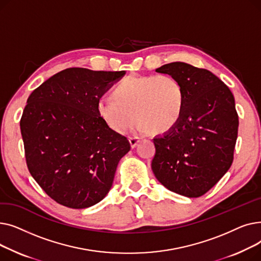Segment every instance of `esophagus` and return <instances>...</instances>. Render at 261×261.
<instances>
[{
  "label": "esophagus",
  "instance_id": "1",
  "mask_svg": "<svg viewBox=\"0 0 261 261\" xmlns=\"http://www.w3.org/2000/svg\"><path fill=\"white\" fill-rule=\"evenodd\" d=\"M140 138H138V136H132V138H129V142H130V145H131V148H134L136 145H138V143L140 142Z\"/></svg>",
  "mask_w": 261,
  "mask_h": 261
}]
</instances>
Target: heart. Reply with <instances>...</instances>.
Instances as JSON below:
<instances>
[{"mask_svg":"<svg viewBox=\"0 0 261 261\" xmlns=\"http://www.w3.org/2000/svg\"><path fill=\"white\" fill-rule=\"evenodd\" d=\"M112 97L100 98L97 112L106 125L126 134L140 121L142 131L164 133L179 120L183 108V88L173 76H129L121 79Z\"/></svg>","mask_w":261,"mask_h":261,"instance_id":"1","label":"heart"}]
</instances>
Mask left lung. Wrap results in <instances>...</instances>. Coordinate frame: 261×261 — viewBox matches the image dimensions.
<instances>
[{
  "label": "left lung",
  "mask_w": 261,
  "mask_h": 261,
  "mask_svg": "<svg viewBox=\"0 0 261 261\" xmlns=\"http://www.w3.org/2000/svg\"><path fill=\"white\" fill-rule=\"evenodd\" d=\"M155 72L179 81L184 98L177 122L153 139L152 171L173 193L201 197L219 182L234 160L239 126L234 96L212 72L185 62H171Z\"/></svg>",
  "instance_id": "left-lung-1"
}]
</instances>
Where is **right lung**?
<instances>
[{
  "label": "right lung",
  "mask_w": 261,
  "mask_h": 261,
  "mask_svg": "<svg viewBox=\"0 0 261 261\" xmlns=\"http://www.w3.org/2000/svg\"><path fill=\"white\" fill-rule=\"evenodd\" d=\"M125 71L70 67L33 91L20 120L26 165L54 201L87 208L112 186L119 160L131 148L97 112L102 94Z\"/></svg>",
  "instance_id": "1"
}]
</instances>
